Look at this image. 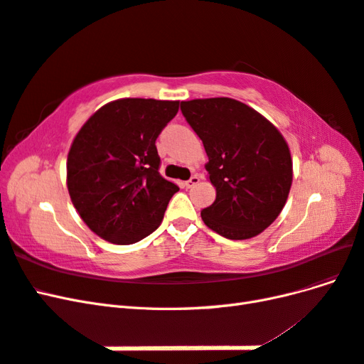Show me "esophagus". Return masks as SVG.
I'll return each instance as SVG.
<instances>
[{
    "label": "esophagus",
    "mask_w": 364,
    "mask_h": 364,
    "mask_svg": "<svg viewBox=\"0 0 364 364\" xmlns=\"http://www.w3.org/2000/svg\"><path fill=\"white\" fill-rule=\"evenodd\" d=\"M199 176H197V174H194V176H191V178L188 179V181H186L185 182V186H186V188H193V186L194 185H197V183H199Z\"/></svg>",
    "instance_id": "esophagus-1"
}]
</instances>
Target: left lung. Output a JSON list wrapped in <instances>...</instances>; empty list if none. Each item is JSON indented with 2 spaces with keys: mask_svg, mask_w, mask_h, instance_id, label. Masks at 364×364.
I'll use <instances>...</instances> for the list:
<instances>
[{
  "mask_svg": "<svg viewBox=\"0 0 364 364\" xmlns=\"http://www.w3.org/2000/svg\"><path fill=\"white\" fill-rule=\"evenodd\" d=\"M203 142L215 200L202 209L205 225L229 240L269 228L287 202L293 164L287 142L255 109L228 97L181 103Z\"/></svg>",
  "mask_w": 364,
  "mask_h": 364,
  "instance_id": "left-lung-1",
  "label": "left lung"
}]
</instances>
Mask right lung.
Wrapping results in <instances>:
<instances>
[{"mask_svg": "<svg viewBox=\"0 0 364 364\" xmlns=\"http://www.w3.org/2000/svg\"><path fill=\"white\" fill-rule=\"evenodd\" d=\"M178 111L179 102L121 98L98 109L75 135L68 191L98 237L132 245L161 225L179 186L161 176L155 142Z\"/></svg>", "mask_w": 364, "mask_h": 364, "instance_id": "add662e5", "label": "right lung"}]
</instances>
